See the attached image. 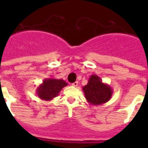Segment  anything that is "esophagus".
I'll return each instance as SVG.
<instances>
[{
    "instance_id": "esophagus-1",
    "label": "esophagus",
    "mask_w": 148,
    "mask_h": 148,
    "mask_svg": "<svg viewBox=\"0 0 148 148\" xmlns=\"http://www.w3.org/2000/svg\"><path fill=\"white\" fill-rule=\"evenodd\" d=\"M78 82H74V83L72 84V86H73V87H77V86H78Z\"/></svg>"
}]
</instances>
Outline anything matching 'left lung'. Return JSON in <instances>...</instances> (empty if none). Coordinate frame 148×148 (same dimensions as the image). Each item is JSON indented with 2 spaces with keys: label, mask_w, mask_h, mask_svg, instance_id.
I'll use <instances>...</instances> for the list:
<instances>
[{
  "label": "left lung",
  "mask_w": 148,
  "mask_h": 148,
  "mask_svg": "<svg viewBox=\"0 0 148 148\" xmlns=\"http://www.w3.org/2000/svg\"><path fill=\"white\" fill-rule=\"evenodd\" d=\"M87 102L91 105H101L108 102L113 93L112 87L102 82L100 77L93 74L89 78L87 85L82 87Z\"/></svg>",
  "instance_id": "8db88e82"
}]
</instances>
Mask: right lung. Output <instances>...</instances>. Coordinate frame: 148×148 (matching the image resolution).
I'll use <instances>...</instances> for the list:
<instances>
[{
  "instance_id": "obj_1",
  "label": "right lung",
  "mask_w": 148,
  "mask_h": 148,
  "mask_svg": "<svg viewBox=\"0 0 148 148\" xmlns=\"http://www.w3.org/2000/svg\"><path fill=\"white\" fill-rule=\"evenodd\" d=\"M67 86V83L63 79L53 78H45L36 90V94L40 99L51 101L58 96L61 90Z\"/></svg>"
}]
</instances>
